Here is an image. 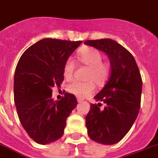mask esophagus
<instances>
[{"label":"esophagus","instance_id":"1","mask_svg":"<svg viewBox=\"0 0 158 158\" xmlns=\"http://www.w3.org/2000/svg\"><path fill=\"white\" fill-rule=\"evenodd\" d=\"M77 100H78V102H79V103H81V102H83V99H80V98H78V99H77Z\"/></svg>","mask_w":158,"mask_h":158}]
</instances>
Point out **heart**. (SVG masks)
<instances>
[{"label": "heart", "mask_w": 158, "mask_h": 158, "mask_svg": "<svg viewBox=\"0 0 158 158\" xmlns=\"http://www.w3.org/2000/svg\"><path fill=\"white\" fill-rule=\"evenodd\" d=\"M80 63L88 67L85 79L87 81H72L67 85V91L79 98H85L93 93L95 84L98 86L104 85L108 80L110 74V65L103 60L101 52L95 48H86L79 54ZM75 63L72 57L66 60L63 67V75L65 79H71L75 70Z\"/></svg>", "instance_id": "obj_1"}]
</instances>
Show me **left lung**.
Here are the masks:
<instances>
[{
	"label": "left lung",
	"instance_id": "1",
	"mask_svg": "<svg viewBox=\"0 0 158 158\" xmlns=\"http://www.w3.org/2000/svg\"><path fill=\"white\" fill-rule=\"evenodd\" d=\"M84 44L104 51L109 58L111 71L104 88L95 95L86 116V126L90 138L97 143L113 144L119 142L130 130L140 107L142 79L135 59L118 42L104 38L87 40Z\"/></svg>",
	"mask_w": 158,
	"mask_h": 158
}]
</instances>
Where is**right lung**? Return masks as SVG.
<instances>
[{
	"mask_svg": "<svg viewBox=\"0 0 158 158\" xmlns=\"http://www.w3.org/2000/svg\"><path fill=\"white\" fill-rule=\"evenodd\" d=\"M81 42L44 38L29 47L18 61L14 103L24 129L38 144L62 137L67 117L78 104L75 95L67 92L54 101L51 87H60L65 62Z\"/></svg>",
	"mask_w": 158,
	"mask_h": 158,
	"instance_id": "add662e5",
	"label": "right lung"
}]
</instances>
